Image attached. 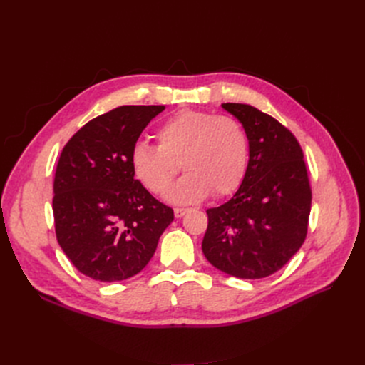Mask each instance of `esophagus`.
<instances>
[{"label": "esophagus", "mask_w": 365, "mask_h": 365, "mask_svg": "<svg viewBox=\"0 0 365 365\" xmlns=\"http://www.w3.org/2000/svg\"><path fill=\"white\" fill-rule=\"evenodd\" d=\"M173 214H175V218H181L187 214V210L185 207H175V210H173Z\"/></svg>", "instance_id": "esophagus-1"}]
</instances>
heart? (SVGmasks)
I'll return each mask as SVG.
<instances>
[{
    "label": "heart",
    "instance_id": "1",
    "mask_svg": "<svg viewBox=\"0 0 365 365\" xmlns=\"http://www.w3.org/2000/svg\"><path fill=\"white\" fill-rule=\"evenodd\" d=\"M155 138L158 145H133L130 165L144 187L160 195L177 175L181 163L187 173L166 192L169 202L195 203L211 192L217 197L227 196L245 177L248 136L230 115L181 110L163 121Z\"/></svg>",
    "mask_w": 365,
    "mask_h": 365
}]
</instances>
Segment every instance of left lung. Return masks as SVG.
<instances>
[{
    "label": "left lung",
    "instance_id": "1",
    "mask_svg": "<svg viewBox=\"0 0 365 365\" xmlns=\"http://www.w3.org/2000/svg\"><path fill=\"white\" fill-rule=\"evenodd\" d=\"M244 126L250 160L233 197L207 210L202 251L214 267L240 279L282 269L307 233L312 190L303 150L285 126L247 103H221Z\"/></svg>",
    "mask_w": 365,
    "mask_h": 365
}]
</instances>
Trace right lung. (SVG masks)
Instances as JSON below:
<instances>
[{
	"label": "right lung",
	"instance_id": "right-lung-1",
	"mask_svg": "<svg viewBox=\"0 0 365 365\" xmlns=\"http://www.w3.org/2000/svg\"><path fill=\"white\" fill-rule=\"evenodd\" d=\"M165 106H123L86 123L63 147L53 184L56 237L78 272L101 282L140 273L173 221L135 180L130 151Z\"/></svg>",
	"mask_w": 365,
	"mask_h": 365
}]
</instances>
